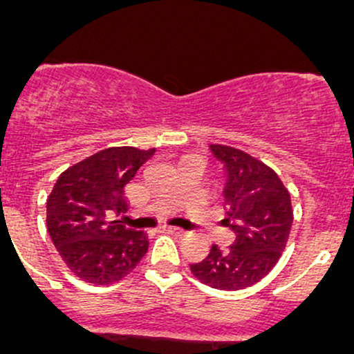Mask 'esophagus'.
Segmentation results:
<instances>
[{
	"mask_svg": "<svg viewBox=\"0 0 354 354\" xmlns=\"http://www.w3.org/2000/svg\"><path fill=\"white\" fill-rule=\"evenodd\" d=\"M160 230H167V232H172V234H176V236H184V230H182L180 227L162 225V227H160Z\"/></svg>",
	"mask_w": 354,
	"mask_h": 354,
	"instance_id": "1",
	"label": "esophagus"
}]
</instances>
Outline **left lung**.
I'll return each instance as SVG.
<instances>
[{"label":"left lung","instance_id":"8db88e82","mask_svg":"<svg viewBox=\"0 0 354 354\" xmlns=\"http://www.w3.org/2000/svg\"><path fill=\"white\" fill-rule=\"evenodd\" d=\"M225 170V218L236 239L227 250L213 244L208 257L191 265L209 288L237 291L260 282L281 258L292 225L291 194L277 174L241 149L209 145Z\"/></svg>","mask_w":354,"mask_h":354}]
</instances>
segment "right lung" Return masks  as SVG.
Here are the masks:
<instances>
[{"label": "right lung", "instance_id": "obj_1", "mask_svg": "<svg viewBox=\"0 0 354 354\" xmlns=\"http://www.w3.org/2000/svg\"><path fill=\"white\" fill-rule=\"evenodd\" d=\"M155 153L132 146L106 148L66 169L46 203V225L66 267L91 284L131 274L148 251V236L115 215L127 212L124 187Z\"/></svg>", "mask_w": 354, "mask_h": 354}]
</instances>
